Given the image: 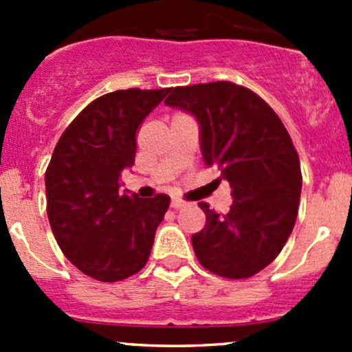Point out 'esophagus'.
Masks as SVG:
<instances>
[{"mask_svg": "<svg viewBox=\"0 0 352 352\" xmlns=\"http://www.w3.org/2000/svg\"><path fill=\"white\" fill-rule=\"evenodd\" d=\"M170 206H172L173 209H180V208H184V206H186V202L180 201V199H177V197H173L172 202H170Z\"/></svg>", "mask_w": 352, "mask_h": 352, "instance_id": "34e87169", "label": "esophagus"}]
</instances>
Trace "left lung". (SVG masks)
I'll return each instance as SVG.
<instances>
[{
	"label": "left lung",
	"instance_id": "1",
	"mask_svg": "<svg viewBox=\"0 0 352 352\" xmlns=\"http://www.w3.org/2000/svg\"><path fill=\"white\" fill-rule=\"evenodd\" d=\"M165 104L196 117L204 163L232 187L226 214L199 202L206 226L192 235L197 261L221 278L257 274L283 250L300 204V158L285 124L258 95L230 81L177 87Z\"/></svg>",
	"mask_w": 352,
	"mask_h": 352
}]
</instances>
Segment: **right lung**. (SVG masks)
I'll use <instances>...</instances> for the list:
<instances>
[{
    "instance_id": "obj_1",
    "label": "right lung",
    "mask_w": 352,
    "mask_h": 352,
    "mask_svg": "<svg viewBox=\"0 0 352 352\" xmlns=\"http://www.w3.org/2000/svg\"><path fill=\"white\" fill-rule=\"evenodd\" d=\"M172 88L117 90L87 105L59 138L45 172L47 216L67 261L97 281L136 274L150 257L170 197L120 190L136 131Z\"/></svg>"
}]
</instances>
